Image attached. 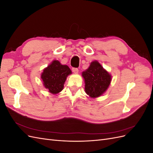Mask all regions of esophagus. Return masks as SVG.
Segmentation results:
<instances>
[{"label":"esophagus","mask_w":153,"mask_h":153,"mask_svg":"<svg viewBox=\"0 0 153 153\" xmlns=\"http://www.w3.org/2000/svg\"><path fill=\"white\" fill-rule=\"evenodd\" d=\"M72 71L74 73L77 74L78 73V69L77 68H72Z\"/></svg>","instance_id":"1"}]
</instances>
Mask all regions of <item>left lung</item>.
<instances>
[{"instance_id": "1", "label": "left lung", "mask_w": 153, "mask_h": 153, "mask_svg": "<svg viewBox=\"0 0 153 153\" xmlns=\"http://www.w3.org/2000/svg\"><path fill=\"white\" fill-rule=\"evenodd\" d=\"M82 76L85 82V92L92 98L103 95L112 80V76L95 60L91 62L89 67L83 71Z\"/></svg>"}]
</instances>
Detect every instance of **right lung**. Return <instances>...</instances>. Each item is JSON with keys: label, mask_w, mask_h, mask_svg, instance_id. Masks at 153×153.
<instances>
[{"label": "right lung", "mask_w": 153, "mask_h": 153, "mask_svg": "<svg viewBox=\"0 0 153 153\" xmlns=\"http://www.w3.org/2000/svg\"><path fill=\"white\" fill-rule=\"evenodd\" d=\"M72 71L67 65H63L57 60H53L41 73L43 84L50 93L56 94L62 91L64 83Z\"/></svg>", "instance_id": "1"}]
</instances>
